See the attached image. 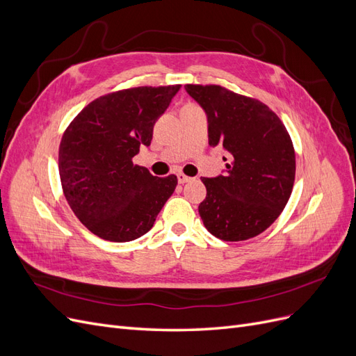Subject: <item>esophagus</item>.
Instances as JSON below:
<instances>
[{
    "mask_svg": "<svg viewBox=\"0 0 356 356\" xmlns=\"http://www.w3.org/2000/svg\"><path fill=\"white\" fill-rule=\"evenodd\" d=\"M177 177H178V182H179V184H186V182H188V181L191 179V178L187 177L186 174H182V172H178Z\"/></svg>",
    "mask_w": 356,
    "mask_h": 356,
    "instance_id": "obj_1",
    "label": "esophagus"
}]
</instances>
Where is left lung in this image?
<instances>
[{"mask_svg": "<svg viewBox=\"0 0 356 356\" xmlns=\"http://www.w3.org/2000/svg\"><path fill=\"white\" fill-rule=\"evenodd\" d=\"M184 88L208 114L209 145L229 152L224 175L200 178L204 227L225 242L255 238L281 215L293 191L296 153L286 127L255 98L218 84Z\"/></svg>", "mask_w": 356, "mask_h": 356, "instance_id": "left-lung-1", "label": "left lung"}]
</instances>
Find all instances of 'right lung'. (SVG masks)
Listing matches in <instances>:
<instances>
[{
    "instance_id": "right-lung-1",
    "label": "right lung",
    "mask_w": 356,
    "mask_h": 356,
    "mask_svg": "<svg viewBox=\"0 0 356 356\" xmlns=\"http://www.w3.org/2000/svg\"><path fill=\"white\" fill-rule=\"evenodd\" d=\"M179 84L141 86L99 96L74 117L59 145L63 196L86 229L129 242L153 227L174 193L175 175L153 177L132 159L153 139L157 118Z\"/></svg>"
}]
</instances>
